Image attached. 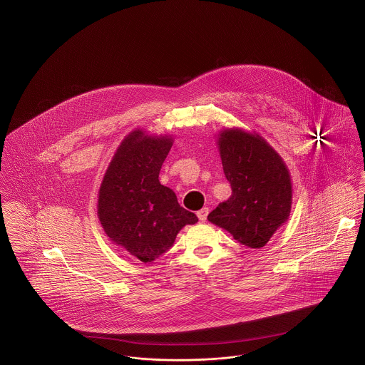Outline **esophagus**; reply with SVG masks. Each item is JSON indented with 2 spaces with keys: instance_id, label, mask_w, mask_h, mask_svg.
I'll return each mask as SVG.
<instances>
[{
  "instance_id": "esophagus-1",
  "label": "esophagus",
  "mask_w": 365,
  "mask_h": 365,
  "mask_svg": "<svg viewBox=\"0 0 365 365\" xmlns=\"http://www.w3.org/2000/svg\"><path fill=\"white\" fill-rule=\"evenodd\" d=\"M208 208H202L201 210H198V212H197V215H198V219H200L201 222H205V220H207V217H208Z\"/></svg>"
}]
</instances>
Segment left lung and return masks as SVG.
Here are the masks:
<instances>
[{
  "label": "left lung",
  "instance_id": "left-lung-1",
  "mask_svg": "<svg viewBox=\"0 0 365 365\" xmlns=\"http://www.w3.org/2000/svg\"><path fill=\"white\" fill-rule=\"evenodd\" d=\"M217 148L232 195L209 213L208 220L247 247H264L291 213L289 170L256 132L223 129Z\"/></svg>",
  "mask_w": 365,
  "mask_h": 365
}]
</instances>
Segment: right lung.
<instances>
[{
	"mask_svg": "<svg viewBox=\"0 0 365 365\" xmlns=\"http://www.w3.org/2000/svg\"><path fill=\"white\" fill-rule=\"evenodd\" d=\"M173 142L170 135L132 130L112 157L98 192L97 213L105 235L143 262L158 259L185 225L198 222L158 181Z\"/></svg>",
	"mask_w": 365,
	"mask_h": 365,
	"instance_id": "obj_1",
	"label": "right lung"
}]
</instances>
